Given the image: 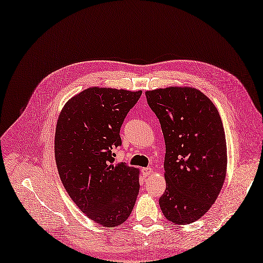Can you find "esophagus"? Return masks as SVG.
Returning a JSON list of instances; mask_svg holds the SVG:
<instances>
[{
    "label": "esophagus",
    "mask_w": 263,
    "mask_h": 263,
    "mask_svg": "<svg viewBox=\"0 0 263 263\" xmlns=\"http://www.w3.org/2000/svg\"><path fill=\"white\" fill-rule=\"evenodd\" d=\"M153 173V168L152 167H143L142 168V174L144 176H149Z\"/></svg>",
    "instance_id": "1"
}]
</instances>
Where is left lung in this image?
Segmentation results:
<instances>
[{
  "mask_svg": "<svg viewBox=\"0 0 263 263\" xmlns=\"http://www.w3.org/2000/svg\"><path fill=\"white\" fill-rule=\"evenodd\" d=\"M165 142L166 189L159 199L165 218L188 224L206 213L227 170L223 125L213 102L195 88L170 87L145 93Z\"/></svg>",
  "mask_w": 263,
  "mask_h": 263,
  "instance_id": "obj_1",
  "label": "left lung"
}]
</instances>
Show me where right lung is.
<instances>
[{
	"instance_id": "right-lung-1",
	"label": "right lung",
	"mask_w": 263,
	"mask_h": 263,
	"mask_svg": "<svg viewBox=\"0 0 263 263\" xmlns=\"http://www.w3.org/2000/svg\"><path fill=\"white\" fill-rule=\"evenodd\" d=\"M142 91L89 88L64 105L54 136L62 184L78 209L108 228L129 218L139 195V170L115 164L120 128Z\"/></svg>"
}]
</instances>
